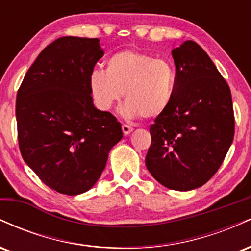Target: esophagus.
<instances>
[{
    "label": "esophagus",
    "instance_id": "obj_1",
    "mask_svg": "<svg viewBox=\"0 0 251 251\" xmlns=\"http://www.w3.org/2000/svg\"><path fill=\"white\" fill-rule=\"evenodd\" d=\"M122 128H123V133L125 134V135H127V134H129L131 133L132 131H133V128L131 127V126H128V125H126V124H124V125L122 126Z\"/></svg>",
    "mask_w": 251,
    "mask_h": 251
}]
</instances>
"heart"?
I'll list each match as a JSON object with an SVG mask.
<instances>
[{
    "label": "heart",
    "instance_id": "b5f03b06",
    "mask_svg": "<svg viewBox=\"0 0 251 251\" xmlns=\"http://www.w3.org/2000/svg\"><path fill=\"white\" fill-rule=\"evenodd\" d=\"M177 74L171 63L143 51L125 50L106 60L105 71L89 76L96 105L108 111L124 93V116L153 119L162 116L174 99Z\"/></svg>",
    "mask_w": 251,
    "mask_h": 251
}]
</instances>
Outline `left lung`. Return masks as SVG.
Returning a JSON list of instances; mask_svg holds the SVG:
<instances>
[{"mask_svg":"<svg viewBox=\"0 0 251 251\" xmlns=\"http://www.w3.org/2000/svg\"><path fill=\"white\" fill-rule=\"evenodd\" d=\"M177 82L174 99L150 127L146 168L177 191L204 185L223 163L235 133L229 86L200 45L188 40L171 51Z\"/></svg>","mask_w":251,"mask_h":251,"instance_id":"1","label":"left lung"}]
</instances>
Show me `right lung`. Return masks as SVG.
Listing matches in <instances>:
<instances>
[{
  "label": "right lung",
  "mask_w": 251,
  "mask_h": 251,
  "mask_svg": "<svg viewBox=\"0 0 251 251\" xmlns=\"http://www.w3.org/2000/svg\"><path fill=\"white\" fill-rule=\"evenodd\" d=\"M103 50L99 39L65 36L43 50L16 97L22 158L60 194L88 191L108 153L123 138L122 125L93 103L89 76Z\"/></svg>",
  "instance_id": "obj_1"
}]
</instances>
